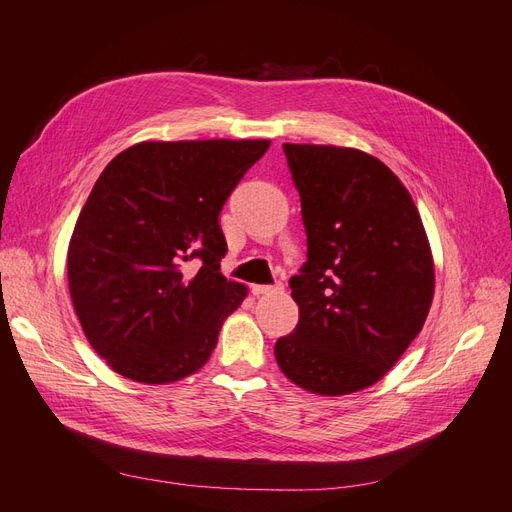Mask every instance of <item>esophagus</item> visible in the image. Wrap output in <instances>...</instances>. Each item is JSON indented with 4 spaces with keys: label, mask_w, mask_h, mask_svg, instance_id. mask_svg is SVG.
I'll list each match as a JSON object with an SVG mask.
<instances>
[{
    "label": "esophagus",
    "mask_w": 512,
    "mask_h": 512,
    "mask_svg": "<svg viewBox=\"0 0 512 512\" xmlns=\"http://www.w3.org/2000/svg\"><path fill=\"white\" fill-rule=\"evenodd\" d=\"M284 286L282 284H275V286H265V284H254L252 286V292L256 294V297H260V294H277L282 292Z\"/></svg>",
    "instance_id": "34e87169"
}]
</instances>
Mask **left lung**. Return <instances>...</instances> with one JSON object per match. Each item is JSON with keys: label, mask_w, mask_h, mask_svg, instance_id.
I'll return each instance as SVG.
<instances>
[{"label": "left lung", "mask_w": 512, "mask_h": 512, "mask_svg": "<svg viewBox=\"0 0 512 512\" xmlns=\"http://www.w3.org/2000/svg\"><path fill=\"white\" fill-rule=\"evenodd\" d=\"M301 196L307 262L290 280L299 324L275 342L301 389L350 395L376 384L421 333L433 256L406 185L352 147L284 143Z\"/></svg>", "instance_id": "8db88e82"}]
</instances>
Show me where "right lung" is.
Masks as SVG:
<instances>
[{
	"instance_id": "right-lung-1",
	"label": "right lung",
	"mask_w": 512,
	"mask_h": 512,
	"mask_svg": "<svg viewBox=\"0 0 512 512\" xmlns=\"http://www.w3.org/2000/svg\"><path fill=\"white\" fill-rule=\"evenodd\" d=\"M269 145L145 141L102 170L70 237L68 286L91 348L123 378L168 384L209 361L247 297L220 273L218 218Z\"/></svg>"
}]
</instances>
